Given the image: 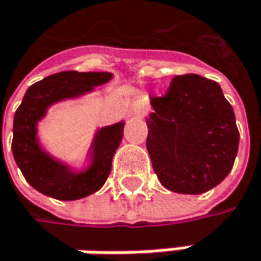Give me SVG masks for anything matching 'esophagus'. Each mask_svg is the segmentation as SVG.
<instances>
[{
  "label": "esophagus",
  "instance_id": "1",
  "mask_svg": "<svg viewBox=\"0 0 261 261\" xmlns=\"http://www.w3.org/2000/svg\"><path fill=\"white\" fill-rule=\"evenodd\" d=\"M143 108H141V105L140 103H135L134 107H132V114L135 115V117H143Z\"/></svg>",
  "mask_w": 261,
  "mask_h": 261
}]
</instances>
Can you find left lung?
<instances>
[{
    "label": "left lung",
    "mask_w": 261,
    "mask_h": 261,
    "mask_svg": "<svg viewBox=\"0 0 261 261\" xmlns=\"http://www.w3.org/2000/svg\"><path fill=\"white\" fill-rule=\"evenodd\" d=\"M147 150L159 181L177 194H203L233 168L239 130L218 82L176 76L162 97H151Z\"/></svg>",
    "instance_id": "8db88e82"
}]
</instances>
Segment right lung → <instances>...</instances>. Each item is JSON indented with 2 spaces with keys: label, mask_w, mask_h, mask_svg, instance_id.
Returning a JSON list of instances; mask_svg holds the SVG:
<instances>
[{
  "label": "right lung",
  "mask_w": 261,
  "mask_h": 261,
  "mask_svg": "<svg viewBox=\"0 0 261 261\" xmlns=\"http://www.w3.org/2000/svg\"><path fill=\"white\" fill-rule=\"evenodd\" d=\"M113 78L110 72H60L33 84L15 113L12 151L25 180L39 192L63 201L80 200L99 191L111 173L117 147L123 138L124 123H115L96 132L91 146V164L75 173L54 159L37 140V121L60 100L80 97Z\"/></svg>",
  "instance_id": "add662e5"
}]
</instances>
